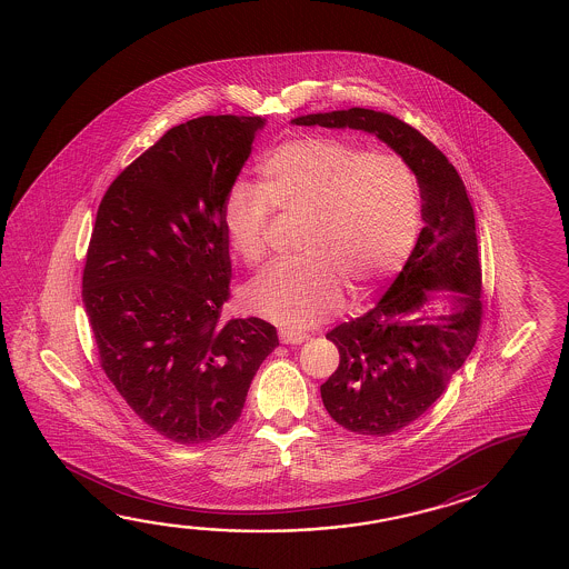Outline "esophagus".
Instances as JSON below:
<instances>
[{
    "mask_svg": "<svg viewBox=\"0 0 569 569\" xmlns=\"http://www.w3.org/2000/svg\"><path fill=\"white\" fill-rule=\"evenodd\" d=\"M279 338L283 345H300L308 337L303 332H296V330H281Z\"/></svg>",
    "mask_w": 569,
    "mask_h": 569,
    "instance_id": "34e87169",
    "label": "esophagus"
}]
</instances>
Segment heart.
<instances>
[{
	"mask_svg": "<svg viewBox=\"0 0 569 569\" xmlns=\"http://www.w3.org/2000/svg\"><path fill=\"white\" fill-rule=\"evenodd\" d=\"M273 212L302 219V257L267 269L244 300L261 318L306 330L337 312L345 286L357 293L401 266L418 237V174L397 153L298 138L259 163V184L234 182L224 198L222 227L247 266L266 259Z\"/></svg>",
	"mask_w": 569,
	"mask_h": 569,
	"instance_id": "1",
	"label": "heart"
}]
</instances>
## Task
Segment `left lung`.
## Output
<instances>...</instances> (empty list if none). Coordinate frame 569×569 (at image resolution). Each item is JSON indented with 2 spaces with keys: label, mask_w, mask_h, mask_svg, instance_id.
<instances>
[{
  "label": "left lung",
  "mask_w": 569,
  "mask_h": 569,
  "mask_svg": "<svg viewBox=\"0 0 569 569\" xmlns=\"http://www.w3.org/2000/svg\"><path fill=\"white\" fill-rule=\"evenodd\" d=\"M296 126L350 128L375 133L418 174L426 227L383 300L326 338L340 362L320 393L338 426L360 436H391L438 401L482 325V266L475 210L452 163L399 117L352 107L293 119ZM429 289L456 290L455 312L429 323L418 312Z\"/></svg>",
  "instance_id": "8db88e82"
}]
</instances>
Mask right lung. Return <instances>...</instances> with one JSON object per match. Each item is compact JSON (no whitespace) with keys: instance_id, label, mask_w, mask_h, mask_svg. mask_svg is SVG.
Segmentation results:
<instances>
[{"instance_id":"1","label":"right lung","mask_w":569,"mask_h":569,"mask_svg":"<svg viewBox=\"0 0 569 569\" xmlns=\"http://www.w3.org/2000/svg\"><path fill=\"white\" fill-rule=\"evenodd\" d=\"M263 121L204 116L168 129L97 210L82 303L99 365L136 416L176 443L227 433L279 345L261 318H221L231 296L222 204Z\"/></svg>"}]
</instances>
